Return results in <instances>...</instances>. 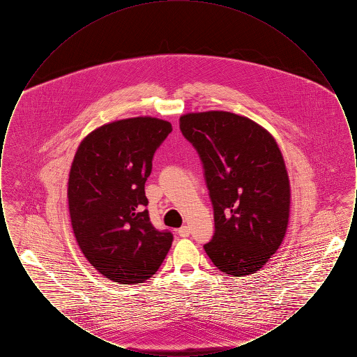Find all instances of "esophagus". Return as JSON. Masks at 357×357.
<instances>
[{"label":"esophagus","mask_w":357,"mask_h":357,"mask_svg":"<svg viewBox=\"0 0 357 357\" xmlns=\"http://www.w3.org/2000/svg\"><path fill=\"white\" fill-rule=\"evenodd\" d=\"M178 234L181 236V237H188L190 236V229H188V226H182L181 229H178Z\"/></svg>","instance_id":"obj_1"}]
</instances>
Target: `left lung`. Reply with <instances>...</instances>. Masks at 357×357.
<instances>
[{
	"label": "left lung",
	"mask_w": 357,
	"mask_h": 357,
	"mask_svg": "<svg viewBox=\"0 0 357 357\" xmlns=\"http://www.w3.org/2000/svg\"><path fill=\"white\" fill-rule=\"evenodd\" d=\"M204 165L215 231L204 252L225 274L258 272L288 229L290 186L277 142L253 120L226 111L181 116Z\"/></svg>",
	"instance_id": "1"
}]
</instances>
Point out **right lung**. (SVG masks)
Masks as SVG:
<instances>
[{"instance_id":"obj_1","label":"right lung","mask_w":357,"mask_h":357,"mask_svg":"<svg viewBox=\"0 0 357 357\" xmlns=\"http://www.w3.org/2000/svg\"><path fill=\"white\" fill-rule=\"evenodd\" d=\"M171 123L150 116L116 120L85 136L68 179L70 225L80 250L105 278L123 285L153 277L172 234L150 222L144 183Z\"/></svg>"}]
</instances>
